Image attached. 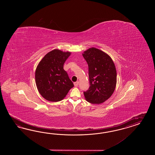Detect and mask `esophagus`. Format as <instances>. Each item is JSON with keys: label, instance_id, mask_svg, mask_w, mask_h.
I'll return each instance as SVG.
<instances>
[{"label": "esophagus", "instance_id": "obj_1", "mask_svg": "<svg viewBox=\"0 0 155 155\" xmlns=\"http://www.w3.org/2000/svg\"><path fill=\"white\" fill-rule=\"evenodd\" d=\"M74 86H75V87L78 86V84H79V82H78V81H77V82H75L74 83Z\"/></svg>", "mask_w": 155, "mask_h": 155}]
</instances>
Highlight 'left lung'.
Listing matches in <instances>:
<instances>
[{"label":"left lung","instance_id":"1","mask_svg":"<svg viewBox=\"0 0 155 155\" xmlns=\"http://www.w3.org/2000/svg\"><path fill=\"white\" fill-rule=\"evenodd\" d=\"M82 56L89 66L90 87L84 92L90 103L101 104L107 100L115 91L117 71L110 56L97 48H90Z\"/></svg>","mask_w":155,"mask_h":155}]
</instances>
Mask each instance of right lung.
<instances>
[{
    "label": "right lung",
    "mask_w": 155,
    "mask_h": 155,
    "mask_svg": "<svg viewBox=\"0 0 155 155\" xmlns=\"http://www.w3.org/2000/svg\"><path fill=\"white\" fill-rule=\"evenodd\" d=\"M71 52L54 49L40 61L35 71V81L39 93L50 102L62 100L74 84L64 69Z\"/></svg>",
    "instance_id": "1"
}]
</instances>
